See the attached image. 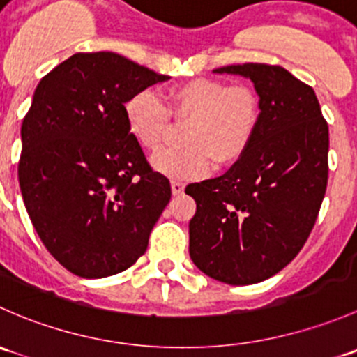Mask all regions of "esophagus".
<instances>
[{
  "mask_svg": "<svg viewBox=\"0 0 357 357\" xmlns=\"http://www.w3.org/2000/svg\"><path fill=\"white\" fill-rule=\"evenodd\" d=\"M171 190L172 195H181L183 190H185V185L181 181H171Z\"/></svg>",
  "mask_w": 357,
  "mask_h": 357,
  "instance_id": "obj_1",
  "label": "esophagus"
}]
</instances>
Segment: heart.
<instances>
[{"instance_id": "heart-1", "label": "heart", "mask_w": 357, "mask_h": 357, "mask_svg": "<svg viewBox=\"0 0 357 357\" xmlns=\"http://www.w3.org/2000/svg\"><path fill=\"white\" fill-rule=\"evenodd\" d=\"M169 110L188 119L185 145L169 146L152 158L155 171L167 178L193 179L214 165L235 162L250 145L261 117L259 98L248 86L197 77L167 91ZM169 110L155 93L143 89L126 102L128 129L146 150H157L169 128Z\"/></svg>"}]
</instances>
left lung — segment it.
I'll return each mask as SVG.
<instances>
[{"label": "left lung", "mask_w": 357, "mask_h": 357, "mask_svg": "<svg viewBox=\"0 0 357 357\" xmlns=\"http://www.w3.org/2000/svg\"><path fill=\"white\" fill-rule=\"evenodd\" d=\"M215 74L250 79L257 131L225 174L186 188L197 202L190 257L228 285L264 282L301 252L328 183V124L318 98L280 66L243 63Z\"/></svg>", "instance_id": "left-lung-1"}]
</instances>
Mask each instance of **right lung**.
Returning <instances> with one entry per match:
<instances>
[{
	"label": "right lung",
	"instance_id": "1",
	"mask_svg": "<svg viewBox=\"0 0 357 357\" xmlns=\"http://www.w3.org/2000/svg\"><path fill=\"white\" fill-rule=\"evenodd\" d=\"M167 79L117 53H75L36 88L20 129V192L41 242L81 278L135 264L171 200L124 115L132 95Z\"/></svg>",
	"mask_w": 357,
	"mask_h": 357
}]
</instances>
